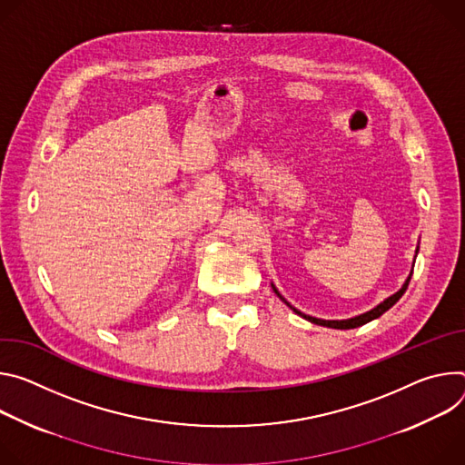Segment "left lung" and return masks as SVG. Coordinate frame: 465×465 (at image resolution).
Returning <instances> with one entry per match:
<instances>
[{"label": "left lung", "mask_w": 465, "mask_h": 465, "mask_svg": "<svg viewBox=\"0 0 465 465\" xmlns=\"http://www.w3.org/2000/svg\"><path fill=\"white\" fill-rule=\"evenodd\" d=\"M418 252V251H416ZM410 279H411V273L408 275V279H406V282L402 284V288L399 290V292H395L393 295H390L388 299H384L381 304H377L375 308H371L370 312H364V314H360V316H354V318H349V320H320V318H312V316H306V314H302V312H299L295 306H292L281 293H279V290L272 284V288H273V292L292 308V311L295 312V314H299L301 318H304V320H308L311 323H316V325H322V327H331V329H356V327H360V325H366V323H370V322H373V320H377V318H381L386 311H390V308L402 297V293L406 292V288H408V282H410Z\"/></svg>", "instance_id": "obj_1"}]
</instances>
